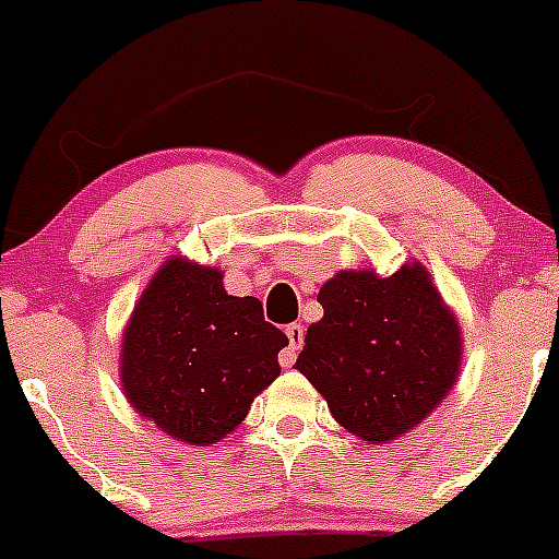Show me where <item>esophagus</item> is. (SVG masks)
<instances>
[{"label":"esophagus","instance_id":"1","mask_svg":"<svg viewBox=\"0 0 559 559\" xmlns=\"http://www.w3.org/2000/svg\"><path fill=\"white\" fill-rule=\"evenodd\" d=\"M286 337H289V346L281 352V365H284V368H292L297 359V352H300L302 341H306V330H302L300 324H289L286 326Z\"/></svg>","mask_w":559,"mask_h":559}]
</instances>
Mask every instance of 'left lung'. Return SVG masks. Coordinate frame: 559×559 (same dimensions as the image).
Masks as SVG:
<instances>
[{
    "label": "left lung",
    "instance_id": "1",
    "mask_svg": "<svg viewBox=\"0 0 559 559\" xmlns=\"http://www.w3.org/2000/svg\"><path fill=\"white\" fill-rule=\"evenodd\" d=\"M295 368L324 394L337 425L386 443L419 425L460 373V326L421 264L389 278L343 270L319 292Z\"/></svg>",
    "mask_w": 559,
    "mask_h": 559
}]
</instances>
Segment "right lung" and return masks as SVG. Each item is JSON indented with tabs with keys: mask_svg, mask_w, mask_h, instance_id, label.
Listing matches in <instances>:
<instances>
[{
	"mask_svg": "<svg viewBox=\"0 0 559 559\" xmlns=\"http://www.w3.org/2000/svg\"><path fill=\"white\" fill-rule=\"evenodd\" d=\"M284 346L289 337L264 321L257 297L227 295L218 270L170 259L127 326L121 384L167 436L211 447L278 379Z\"/></svg>",
	"mask_w": 559,
	"mask_h": 559,
	"instance_id": "right-lung-1",
	"label": "right lung"
}]
</instances>
